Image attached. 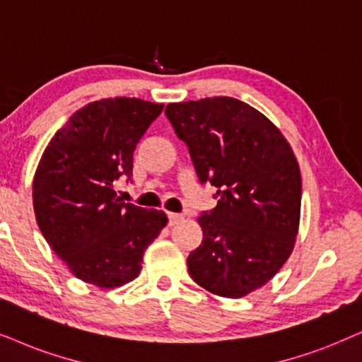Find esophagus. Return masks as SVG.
I'll return each instance as SVG.
<instances>
[{"instance_id": "1", "label": "esophagus", "mask_w": 362, "mask_h": 362, "mask_svg": "<svg viewBox=\"0 0 362 362\" xmlns=\"http://www.w3.org/2000/svg\"><path fill=\"white\" fill-rule=\"evenodd\" d=\"M184 221V215L182 214H173V212H168V226H177L178 222Z\"/></svg>"}]
</instances>
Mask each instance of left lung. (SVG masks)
I'll return each instance as SVG.
<instances>
[{"label":"left lung","instance_id":"1","mask_svg":"<svg viewBox=\"0 0 362 362\" xmlns=\"http://www.w3.org/2000/svg\"><path fill=\"white\" fill-rule=\"evenodd\" d=\"M200 182L218 202L197 218L204 239L187 259L194 281L228 299L267 284L289 259L300 221L299 163L281 130L232 97L168 103Z\"/></svg>","mask_w":362,"mask_h":362}]
</instances>
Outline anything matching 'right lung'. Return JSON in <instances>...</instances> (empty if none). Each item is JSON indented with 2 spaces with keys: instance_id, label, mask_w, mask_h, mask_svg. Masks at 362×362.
I'll return each mask as SVG.
<instances>
[{
  "instance_id": "1",
  "label": "right lung",
  "mask_w": 362,
  "mask_h": 362,
  "mask_svg": "<svg viewBox=\"0 0 362 362\" xmlns=\"http://www.w3.org/2000/svg\"><path fill=\"white\" fill-rule=\"evenodd\" d=\"M162 103L103 98L70 117L45 148L33 178L38 227L75 277L115 289L139 277L145 249L167 226L163 210L122 202L118 177H132L134 152Z\"/></svg>"
}]
</instances>
